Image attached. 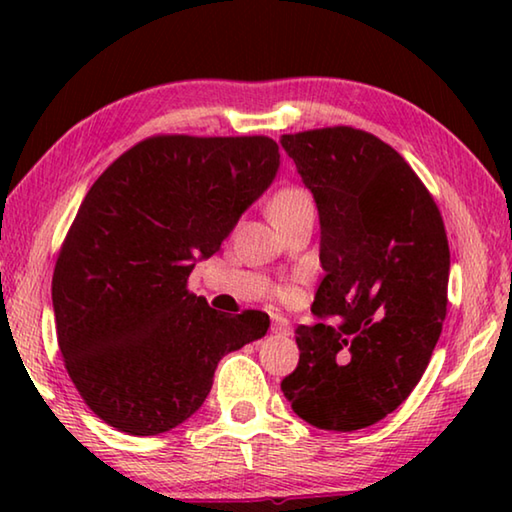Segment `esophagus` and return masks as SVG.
<instances>
[{"label": "esophagus", "mask_w": 512, "mask_h": 512, "mask_svg": "<svg viewBox=\"0 0 512 512\" xmlns=\"http://www.w3.org/2000/svg\"><path fill=\"white\" fill-rule=\"evenodd\" d=\"M271 332L280 334V336H287L289 334V320L284 316H273L271 318Z\"/></svg>", "instance_id": "obj_1"}]
</instances>
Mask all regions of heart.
I'll return each mask as SVG.
<instances>
[{"label": "heart", "instance_id": "heart-1", "mask_svg": "<svg viewBox=\"0 0 512 512\" xmlns=\"http://www.w3.org/2000/svg\"><path fill=\"white\" fill-rule=\"evenodd\" d=\"M307 205H311V201L302 189L287 187V189H280V192L271 198V203H268V216H271V221L275 223L284 219V216L302 210V207Z\"/></svg>", "mask_w": 512, "mask_h": 512}]
</instances>
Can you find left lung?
<instances>
[{
	"label": "left lung",
	"instance_id": "1",
	"mask_svg": "<svg viewBox=\"0 0 512 512\" xmlns=\"http://www.w3.org/2000/svg\"><path fill=\"white\" fill-rule=\"evenodd\" d=\"M314 194L325 277L282 393L302 420L357 431L393 413L427 370L447 314L449 244L427 187L393 146L350 126L282 135Z\"/></svg>",
	"mask_w": 512,
	"mask_h": 512
}]
</instances>
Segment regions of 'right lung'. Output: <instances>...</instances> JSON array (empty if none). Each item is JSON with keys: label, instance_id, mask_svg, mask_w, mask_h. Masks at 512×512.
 Segmentation results:
<instances>
[{"label": "right lung", "instance_id": "add662e5", "mask_svg": "<svg viewBox=\"0 0 512 512\" xmlns=\"http://www.w3.org/2000/svg\"><path fill=\"white\" fill-rule=\"evenodd\" d=\"M264 135H155L85 194L51 280L58 348L99 418L158 436L194 415L221 357L266 334L268 314L230 316L187 291L239 216L273 183Z\"/></svg>", "mask_w": 512, "mask_h": 512}]
</instances>
